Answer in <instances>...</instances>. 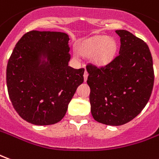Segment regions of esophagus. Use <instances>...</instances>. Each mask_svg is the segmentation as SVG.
<instances>
[{
  "mask_svg": "<svg viewBox=\"0 0 159 159\" xmlns=\"http://www.w3.org/2000/svg\"><path fill=\"white\" fill-rule=\"evenodd\" d=\"M88 76H89V73H88L86 70L84 72V74H83V78H84V81L86 82L87 81V78H88Z\"/></svg>",
  "mask_w": 159,
  "mask_h": 159,
  "instance_id": "esophagus-1",
  "label": "esophagus"
}]
</instances>
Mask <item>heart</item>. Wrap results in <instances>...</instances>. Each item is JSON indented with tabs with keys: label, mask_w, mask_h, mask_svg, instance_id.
I'll return each mask as SVG.
<instances>
[{
	"label": "heart",
	"mask_w": 159,
	"mask_h": 159,
	"mask_svg": "<svg viewBox=\"0 0 159 159\" xmlns=\"http://www.w3.org/2000/svg\"><path fill=\"white\" fill-rule=\"evenodd\" d=\"M117 47V42L113 38L95 36L85 41L81 45L80 51L84 56H91L94 64L103 66L114 59Z\"/></svg>",
	"instance_id": "1"
}]
</instances>
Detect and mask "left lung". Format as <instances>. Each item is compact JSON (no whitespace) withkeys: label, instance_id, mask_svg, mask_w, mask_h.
<instances>
[{"label":"left lung","instance_id":"left-lung-1","mask_svg":"<svg viewBox=\"0 0 159 159\" xmlns=\"http://www.w3.org/2000/svg\"><path fill=\"white\" fill-rule=\"evenodd\" d=\"M115 33L120 38L118 56L103 68L86 66L91 114L108 126L124 125L135 118L148 102L154 83L148 45L128 31Z\"/></svg>","mask_w":159,"mask_h":159}]
</instances>
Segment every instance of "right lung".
<instances>
[{"label":"right lung","instance_id":"right-lung-1","mask_svg":"<svg viewBox=\"0 0 159 159\" xmlns=\"http://www.w3.org/2000/svg\"><path fill=\"white\" fill-rule=\"evenodd\" d=\"M68 34L31 31L18 41L7 66L11 102L23 120L47 126L64 118L84 69L69 66Z\"/></svg>","mask_w":159,"mask_h":159}]
</instances>
